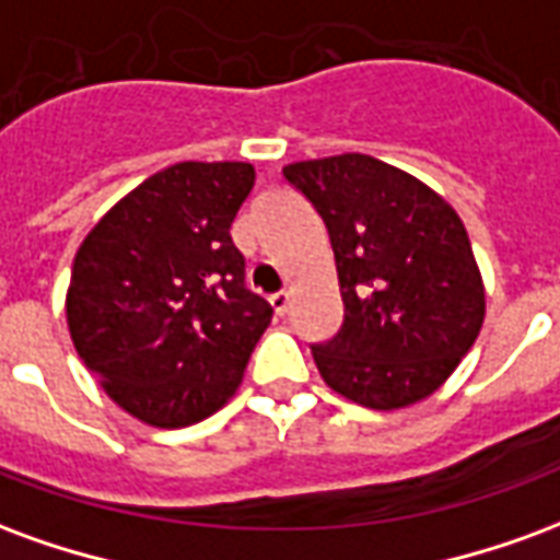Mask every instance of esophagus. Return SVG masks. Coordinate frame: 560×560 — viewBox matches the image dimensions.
Instances as JSON below:
<instances>
[{
	"instance_id": "esophagus-1",
	"label": "esophagus",
	"mask_w": 560,
	"mask_h": 560,
	"mask_svg": "<svg viewBox=\"0 0 560 560\" xmlns=\"http://www.w3.org/2000/svg\"><path fill=\"white\" fill-rule=\"evenodd\" d=\"M269 305H272V312H276V315L284 317L288 315V308H291V293L288 291L272 293V296H269Z\"/></svg>"
}]
</instances>
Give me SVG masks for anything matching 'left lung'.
I'll list each match as a JSON object with an SVG mask.
<instances>
[{"label": "left lung", "instance_id": "1", "mask_svg": "<svg viewBox=\"0 0 560 560\" xmlns=\"http://www.w3.org/2000/svg\"><path fill=\"white\" fill-rule=\"evenodd\" d=\"M284 179L324 219L345 324L312 357L329 389L372 411L429 399L486 317L468 231L444 197L363 152L296 161Z\"/></svg>", "mask_w": 560, "mask_h": 560}]
</instances>
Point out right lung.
<instances>
[{
  "instance_id": "right-lung-1",
  "label": "right lung",
  "mask_w": 560,
  "mask_h": 560,
  "mask_svg": "<svg viewBox=\"0 0 560 560\" xmlns=\"http://www.w3.org/2000/svg\"><path fill=\"white\" fill-rule=\"evenodd\" d=\"M248 161H179L107 209L66 293L74 351L135 420L183 429L228 405L272 320L245 288L231 224Z\"/></svg>"
}]
</instances>
